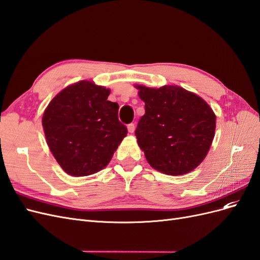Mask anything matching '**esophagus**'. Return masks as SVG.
Here are the masks:
<instances>
[{
	"label": "esophagus",
	"instance_id": "obj_1",
	"mask_svg": "<svg viewBox=\"0 0 260 260\" xmlns=\"http://www.w3.org/2000/svg\"><path fill=\"white\" fill-rule=\"evenodd\" d=\"M128 131L130 132V133H133L135 132V129H136V125H135V123H129L128 124Z\"/></svg>",
	"mask_w": 260,
	"mask_h": 260
}]
</instances>
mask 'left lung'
Listing matches in <instances>:
<instances>
[{
  "label": "left lung",
  "mask_w": 260,
  "mask_h": 260,
  "mask_svg": "<svg viewBox=\"0 0 260 260\" xmlns=\"http://www.w3.org/2000/svg\"><path fill=\"white\" fill-rule=\"evenodd\" d=\"M145 114L136 129L138 144L151 166L181 176L205 158L215 137L216 115L196 94L178 85H136Z\"/></svg>",
  "instance_id": "left-lung-1"
}]
</instances>
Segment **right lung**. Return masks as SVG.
I'll use <instances>...</instances> for the list:
<instances>
[{"label":"right lung","instance_id":"right-lung-1","mask_svg":"<svg viewBox=\"0 0 260 260\" xmlns=\"http://www.w3.org/2000/svg\"><path fill=\"white\" fill-rule=\"evenodd\" d=\"M111 90L91 81L67 86L46 107L42 125L53 156L66 174L83 177L106 167L128 130L118 119Z\"/></svg>","mask_w":260,"mask_h":260}]
</instances>
